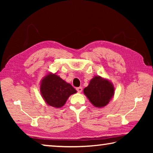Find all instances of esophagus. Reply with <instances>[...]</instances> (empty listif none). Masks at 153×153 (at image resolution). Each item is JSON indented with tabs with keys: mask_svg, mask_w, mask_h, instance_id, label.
Listing matches in <instances>:
<instances>
[{
	"mask_svg": "<svg viewBox=\"0 0 153 153\" xmlns=\"http://www.w3.org/2000/svg\"><path fill=\"white\" fill-rule=\"evenodd\" d=\"M76 90H77V91L78 92H82V88L81 87V86H79V87H77V88H76Z\"/></svg>",
	"mask_w": 153,
	"mask_h": 153,
	"instance_id": "obj_1",
	"label": "esophagus"
}]
</instances>
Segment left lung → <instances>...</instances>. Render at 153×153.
I'll list each match as a JSON object with an SVG mask.
<instances>
[{"mask_svg":"<svg viewBox=\"0 0 153 153\" xmlns=\"http://www.w3.org/2000/svg\"><path fill=\"white\" fill-rule=\"evenodd\" d=\"M84 94L97 107L107 105L114 94V87L107 79L100 77H95L84 90Z\"/></svg>","mask_w":153,"mask_h":153,"instance_id":"left-lung-1","label":"left lung"}]
</instances>
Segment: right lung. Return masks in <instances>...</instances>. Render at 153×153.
<instances>
[{
	"instance_id": "add662e5",
	"label": "right lung",
	"mask_w": 153,
	"mask_h": 153,
	"mask_svg": "<svg viewBox=\"0 0 153 153\" xmlns=\"http://www.w3.org/2000/svg\"><path fill=\"white\" fill-rule=\"evenodd\" d=\"M40 92L48 105L60 108L65 105L69 96L76 93V90L60 77L50 74L42 79Z\"/></svg>"
}]
</instances>
